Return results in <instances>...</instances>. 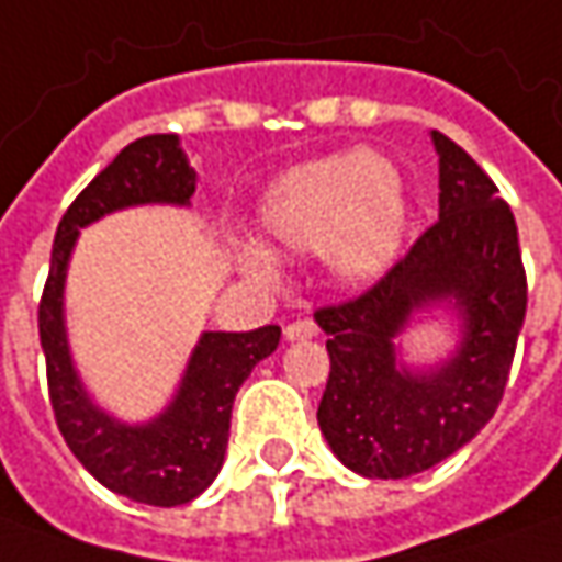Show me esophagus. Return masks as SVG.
Returning <instances> with one entry per match:
<instances>
[{
  "mask_svg": "<svg viewBox=\"0 0 562 562\" xmlns=\"http://www.w3.org/2000/svg\"><path fill=\"white\" fill-rule=\"evenodd\" d=\"M282 336L289 341H299V339H314L317 336V323L311 317H299V319H292L285 329H282Z\"/></svg>",
  "mask_w": 562,
  "mask_h": 562,
  "instance_id": "1",
  "label": "esophagus"
}]
</instances>
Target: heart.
<instances>
[{
    "instance_id": "heart-1",
    "label": "heart",
    "mask_w": 562,
    "mask_h": 562,
    "mask_svg": "<svg viewBox=\"0 0 562 562\" xmlns=\"http://www.w3.org/2000/svg\"><path fill=\"white\" fill-rule=\"evenodd\" d=\"M258 233L277 251L323 248L345 282L382 277L407 233V189L395 167L363 151L329 155L285 170L258 204ZM251 273H270L263 255H248Z\"/></svg>"
}]
</instances>
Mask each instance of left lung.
I'll list each match as a JSON object with an SVG mask.
<instances>
[{"label": "left lung", "instance_id": "8db88e82", "mask_svg": "<svg viewBox=\"0 0 562 562\" xmlns=\"http://www.w3.org/2000/svg\"><path fill=\"white\" fill-rule=\"evenodd\" d=\"M432 143L438 221L367 292L314 314L329 336L319 432L367 479H407L463 448L504 397L526 319L513 211L454 139L432 130ZM438 300L456 301L464 341L436 374H411L394 363V339L414 310Z\"/></svg>", "mask_w": 562, "mask_h": 562}]
</instances>
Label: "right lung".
Returning <instances> with one entry per match:
<instances>
[{"label": "right lung", "instance_id": "right-lung-1", "mask_svg": "<svg viewBox=\"0 0 562 562\" xmlns=\"http://www.w3.org/2000/svg\"><path fill=\"white\" fill-rule=\"evenodd\" d=\"M192 192L195 170L186 165L173 133L130 143L102 173H95L58 223L49 277L40 299V341L61 436L74 457L105 488L151 507L189 504L221 473L236 392L255 363L277 351L280 326H261L251 333H204L173 404L146 426H124L92 407L74 373L61 292L80 226L130 204H189Z\"/></svg>", "mask_w": 562, "mask_h": 562}]
</instances>
